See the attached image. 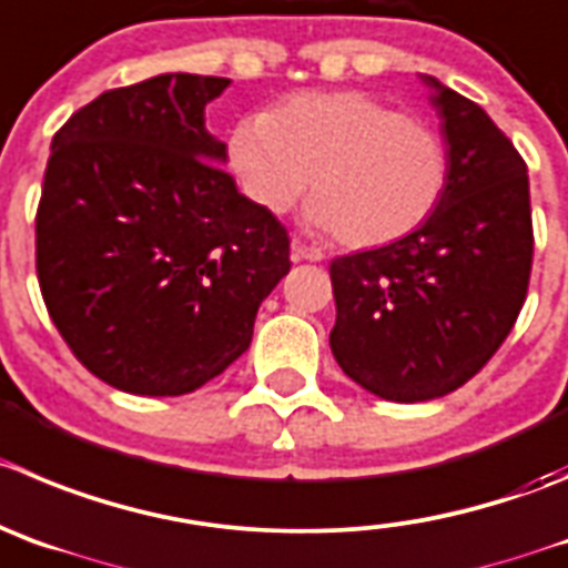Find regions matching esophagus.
Here are the masks:
<instances>
[{
  "mask_svg": "<svg viewBox=\"0 0 568 568\" xmlns=\"http://www.w3.org/2000/svg\"><path fill=\"white\" fill-rule=\"evenodd\" d=\"M291 254H294V260H311V263H320V260H325V252H322L320 246H311V243L300 241V237H294V241H291Z\"/></svg>",
  "mask_w": 568,
  "mask_h": 568,
  "instance_id": "1",
  "label": "esophagus"
}]
</instances>
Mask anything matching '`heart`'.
Instances as JSON below:
<instances>
[{
    "instance_id": "obj_1",
    "label": "heart",
    "mask_w": 568,
    "mask_h": 568,
    "mask_svg": "<svg viewBox=\"0 0 568 568\" xmlns=\"http://www.w3.org/2000/svg\"><path fill=\"white\" fill-rule=\"evenodd\" d=\"M248 199L288 212L308 190V219L353 248L386 246L432 219L448 151L428 125L364 92H302L243 116L226 142Z\"/></svg>"
}]
</instances>
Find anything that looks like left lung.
Listing matches in <instances>:
<instances>
[{
    "label": "left lung",
    "instance_id": "left-lung-1",
    "mask_svg": "<svg viewBox=\"0 0 568 568\" xmlns=\"http://www.w3.org/2000/svg\"><path fill=\"white\" fill-rule=\"evenodd\" d=\"M448 184L412 235L331 263L344 375L395 404L459 389L513 331L532 268L527 164L485 109L423 75Z\"/></svg>",
    "mask_w": 568,
    "mask_h": 568
}]
</instances>
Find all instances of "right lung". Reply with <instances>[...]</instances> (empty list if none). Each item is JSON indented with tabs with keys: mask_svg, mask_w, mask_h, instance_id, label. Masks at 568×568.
<instances>
[{
	"mask_svg": "<svg viewBox=\"0 0 568 568\" xmlns=\"http://www.w3.org/2000/svg\"><path fill=\"white\" fill-rule=\"evenodd\" d=\"M230 78L111 89L55 136L36 215L47 311L78 362L131 395H187L252 344L288 232L230 173L204 109Z\"/></svg>",
	"mask_w": 568,
	"mask_h": 568,
	"instance_id": "1",
	"label": "right lung"
}]
</instances>
